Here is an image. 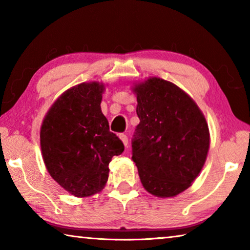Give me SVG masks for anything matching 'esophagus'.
<instances>
[{
  "label": "esophagus",
  "mask_w": 250,
  "mask_h": 250,
  "mask_svg": "<svg viewBox=\"0 0 250 250\" xmlns=\"http://www.w3.org/2000/svg\"><path fill=\"white\" fill-rule=\"evenodd\" d=\"M119 138H120V140L122 141V143L125 145V146H128V137H126L125 134H120Z\"/></svg>",
  "instance_id": "34e87169"
}]
</instances>
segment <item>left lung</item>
<instances>
[{"label":"left lung","mask_w":250,"mask_h":250,"mask_svg":"<svg viewBox=\"0 0 250 250\" xmlns=\"http://www.w3.org/2000/svg\"><path fill=\"white\" fill-rule=\"evenodd\" d=\"M137 126L132 160L146 192L161 198L188 189L209 150L208 125L191 96L175 83L149 77L134 83Z\"/></svg>","instance_id":"8db88e82"}]
</instances>
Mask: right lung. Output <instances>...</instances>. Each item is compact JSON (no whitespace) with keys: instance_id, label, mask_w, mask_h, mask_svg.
Segmentation results:
<instances>
[{"instance_id":"add662e5","label":"right lung","mask_w":250,"mask_h":250,"mask_svg":"<svg viewBox=\"0 0 250 250\" xmlns=\"http://www.w3.org/2000/svg\"><path fill=\"white\" fill-rule=\"evenodd\" d=\"M104 83H82L58 97L41 125L42 155L49 175L76 197L101 192L109 163L125 150L101 111Z\"/></svg>"}]
</instances>
